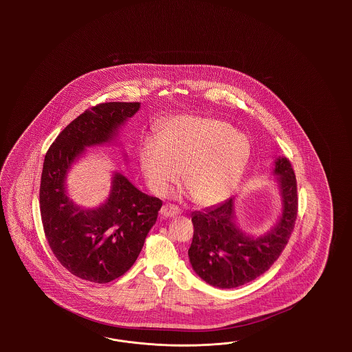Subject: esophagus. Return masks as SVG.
Masks as SVG:
<instances>
[{"mask_svg": "<svg viewBox=\"0 0 352 352\" xmlns=\"http://www.w3.org/2000/svg\"><path fill=\"white\" fill-rule=\"evenodd\" d=\"M161 215L164 218H171V217H175L178 214L182 213L181 209L177 206V205H173V204H165L162 208H161Z\"/></svg>", "mask_w": 352, "mask_h": 352, "instance_id": "esophagus-1", "label": "esophagus"}]
</instances>
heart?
<instances>
[{"instance_id": "b5f03b06", "label": "heart", "mask_w": 352, "mask_h": 352, "mask_svg": "<svg viewBox=\"0 0 352 352\" xmlns=\"http://www.w3.org/2000/svg\"><path fill=\"white\" fill-rule=\"evenodd\" d=\"M250 156L245 135L215 120L181 118L170 121L157 143L147 140L139 153L152 191L166 195L179 181L201 204L226 199L241 179Z\"/></svg>"}]
</instances>
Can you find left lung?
Masks as SVG:
<instances>
[{"instance_id": "8db88e82", "label": "left lung", "mask_w": 352, "mask_h": 352, "mask_svg": "<svg viewBox=\"0 0 352 352\" xmlns=\"http://www.w3.org/2000/svg\"><path fill=\"white\" fill-rule=\"evenodd\" d=\"M275 174L284 209L276 227L261 237L246 236L234 224V199L192 214L188 256L195 272L217 288L244 285L265 274L288 244L298 213L297 179L290 161L277 159Z\"/></svg>"}]
</instances>
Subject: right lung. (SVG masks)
Masks as SVG:
<instances>
[{"instance_id":"obj_1","label":"right lung","mask_w":352,"mask_h":352,"mask_svg":"<svg viewBox=\"0 0 352 352\" xmlns=\"http://www.w3.org/2000/svg\"><path fill=\"white\" fill-rule=\"evenodd\" d=\"M139 106L138 102H108L86 109L60 131L45 155L40 184L45 237L60 265L90 283L107 284L128 272L156 223L162 201L116 174L106 204L82 210L65 193V171L85 147L112 138Z\"/></svg>"}]
</instances>
